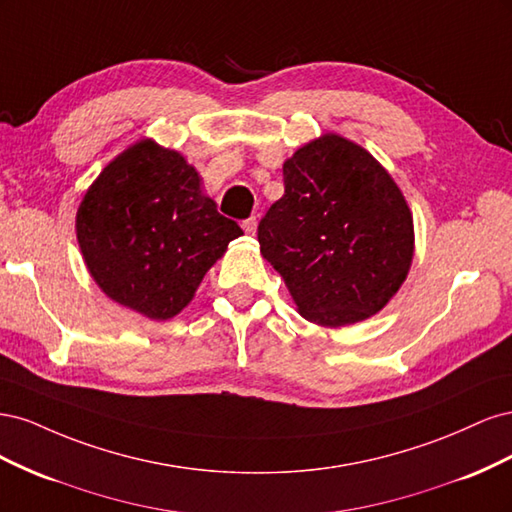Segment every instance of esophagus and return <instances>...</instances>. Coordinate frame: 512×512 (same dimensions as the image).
<instances>
[{"instance_id": "34e87169", "label": "esophagus", "mask_w": 512, "mask_h": 512, "mask_svg": "<svg viewBox=\"0 0 512 512\" xmlns=\"http://www.w3.org/2000/svg\"><path fill=\"white\" fill-rule=\"evenodd\" d=\"M243 230L247 232V235H254V232H256V218L243 220Z\"/></svg>"}]
</instances>
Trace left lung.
Here are the masks:
<instances>
[{
    "instance_id": "left-lung-1",
    "label": "left lung",
    "mask_w": 512,
    "mask_h": 512,
    "mask_svg": "<svg viewBox=\"0 0 512 512\" xmlns=\"http://www.w3.org/2000/svg\"><path fill=\"white\" fill-rule=\"evenodd\" d=\"M260 252L301 316L322 327L369 318L404 284L412 215L391 175L337 134L284 164V196L258 224Z\"/></svg>"
}]
</instances>
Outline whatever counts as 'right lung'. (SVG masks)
Listing matches in <instances>:
<instances>
[{"mask_svg":"<svg viewBox=\"0 0 512 512\" xmlns=\"http://www.w3.org/2000/svg\"><path fill=\"white\" fill-rule=\"evenodd\" d=\"M241 235L200 190L194 166L153 141L108 164L76 213V237L98 286L153 320L179 314Z\"/></svg>","mask_w":512,"mask_h":512,"instance_id":"right-lung-1","label":"right lung"}]
</instances>
